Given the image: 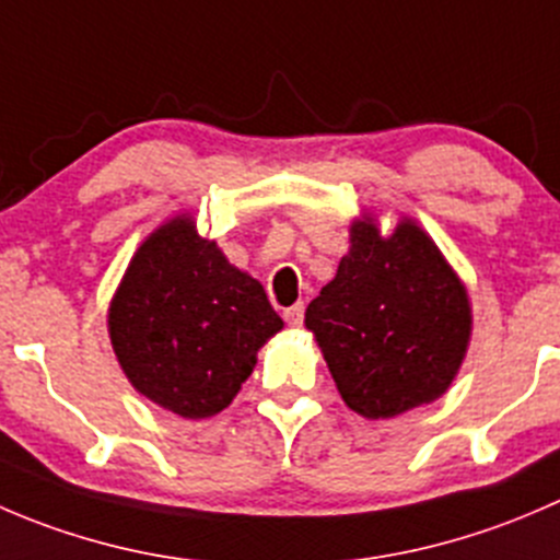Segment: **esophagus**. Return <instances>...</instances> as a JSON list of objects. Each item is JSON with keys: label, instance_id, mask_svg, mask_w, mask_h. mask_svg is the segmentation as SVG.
Here are the masks:
<instances>
[{"label": "esophagus", "instance_id": "1", "mask_svg": "<svg viewBox=\"0 0 560 560\" xmlns=\"http://www.w3.org/2000/svg\"><path fill=\"white\" fill-rule=\"evenodd\" d=\"M282 318H285V324L293 326V329H296V326H302L304 304H293V307H288L285 313H282Z\"/></svg>", "mask_w": 560, "mask_h": 560}]
</instances>
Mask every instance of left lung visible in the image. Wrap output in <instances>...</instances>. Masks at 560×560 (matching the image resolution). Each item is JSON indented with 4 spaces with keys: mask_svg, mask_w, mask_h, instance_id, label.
Wrapping results in <instances>:
<instances>
[{
    "mask_svg": "<svg viewBox=\"0 0 560 560\" xmlns=\"http://www.w3.org/2000/svg\"><path fill=\"white\" fill-rule=\"evenodd\" d=\"M348 240L304 326L351 411L400 417L439 400L460 373L474 329L468 288L417 220H397L384 236L364 212Z\"/></svg>",
    "mask_w": 560,
    "mask_h": 560,
    "instance_id": "1",
    "label": "left lung"
}]
</instances>
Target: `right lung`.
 Returning <instances> with one entry per match:
<instances>
[{
    "label": "right lung",
    "mask_w": 560,
    "mask_h": 560,
    "mask_svg": "<svg viewBox=\"0 0 560 560\" xmlns=\"http://www.w3.org/2000/svg\"><path fill=\"white\" fill-rule=\"evenodd\" d=\"M280 329L261 282L203 240L190 212L141 242L108 304L121 373L138 395L182 419L229 408Z\"/></svg>",
    "instance_id": "1"
}]
</instances>
